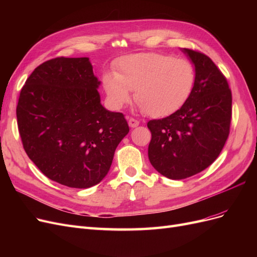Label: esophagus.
Returning a JSON list of instances; mask_svg holds the SVG:
<instances>
[{
    "mask_svg": "<svg viewBox=\"0 0 257 257\" xmlns=\"http://www.w3.org/2000/svg\"><path fill=\"white\" fill-rule=\"evenodd\" d=\"M128 125H130L131 127H136V126L139 125V121L136 120V119H134V118H130V119H128Z\"/></svg>",
    "mask_w": 257,
    "mask_h": 257,
    "instance_id": "esophagus-1",
    "label": "esophagus"
}]
</instances>
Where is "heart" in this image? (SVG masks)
<instances>
[{
  "label": "heart",
  "instance_id": "1",
  "mask_svg": "<svg viewBox=\"0 0 257 257\" xmlns=\"http://www.w3.org/2000/svg\"><path fill=\"white\" fill-rule=\"evenodd\" d=\"M195 68L190 61L158 52L136 53L121 58L114 73L103 76L108 103L121 109L135 99L143 111L154 118L177 112L191 97L195 85Z\"/></svg>",
  "mask_w": 257,
  "mask_h": 257
}]
</instances>
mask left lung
<instances>
[{
	"label": "left lung",
	"instance_id": "1",
	"mask_svg": "<svg viewBox=\"0 0 257 257\" xmlns=\"http://www.w3.org/2000/svg\"><path fill=\"white\" fill-rule=\"evenodd\" d=\"M195 66L196 80L186 104L166 118L151 120L148 157L158 172L173 180L203 172L219 157L231 120L228 82L206 54L183 48Z\"/></svg>",
	"mask_w": 257,
	"mask_h": 257
}]
</instances>
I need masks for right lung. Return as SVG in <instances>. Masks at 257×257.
<instances>
[{
    "instance_id": "add662e5",
    "label": "right lung",
    "mask_w": 257,
    "mask_h": 257,
    "mask_svg": "<svg viewBox=\"0 0 257 257\" xmlns=\"http://www.w3.org/2000/svg\"><path fill=\"white\" fill-rule=\"evenodd\" d=\"M89 58L44 62L23 85L18 130L28 157L52 181L75 189L99 183L128 133L121 112L107 110Z\"/></svg>"
}]
</instances>
